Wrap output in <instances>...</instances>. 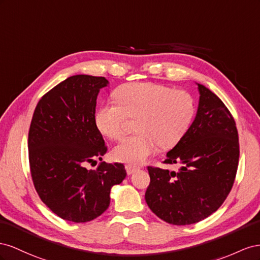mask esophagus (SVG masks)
Returning a JSON list of instances; mask_svg holds the SVG:
<instances>
[{"label":"esophagus","instance_id":"obj_1","mask_svg":"<svg viewBox=\"0 0 260 260\" xmlns=\"http://www.w3.org/2000/svg\"><path fill=\"white\" fill-rule=\"evenodd\" d=\"M125 169H126V172H127L128 175L133 174V173H134L135 171H137V170H138L137 167H134V166H132V165H126Z\"/></svg>","mask_w":260,"mask_h":260}]
</instances>
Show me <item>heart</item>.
Listing matches in <instances>:
<instances>
[{"instance_id":"b5f03b06","label":"heart","mask_w":260,"mask_h":260,"mask_svg":"<svg viewBox=\"0 0 260 260\" xmlns=\"http://www.w3.org/2000/svg\"><path fill=\"white\" fill-rule=\"evenodd\" d=\"M116 101H108L95 113L101 134L118 139L128 117L136 120V135L123 139L113 150L117 161L140 165L157 149L176 145L187 132L195 115V102L182 90L152 83H132L120 87Z\"/></svg>"}]
</instances>
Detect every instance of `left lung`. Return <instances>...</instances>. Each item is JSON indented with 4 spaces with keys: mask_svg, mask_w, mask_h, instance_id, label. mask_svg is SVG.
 I'll use <instances>...</instances> for the list:
<instances>
[{
    "mask_svg": "<svg viewBox=\"0 0 260 260\" xmlns=\"http://www.w3.org/2000/svg\"><path fill=\"white\" fill-rule=\"evenodd\" d=\"M197 85L195 120L165 160L167 165L180 163L179 171L148 167L146 203L155 216L174 225L196 223L217 211L232 189L239 166L232 114L211 90Z\"/></svg>",
    "mask_w": 260,
    "mask_h": 260,
    "instance_id": "left-lung-1",
    "label": "left lung"
}]
</instances>
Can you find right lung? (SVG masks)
I'll use <instances>...</instances> for the list:
<instances>
[{
  "label": "right lung",
  "mask_w": 260,
  "mask_h": 260,
  "mask_svg": "<svg viewBox=\"0 0 260 260\" xmlns=\"http://www.w3.org/2000/svg\"><path fill=\"white\" fill-rule=\"evenodd\" d=\"M105 77L75 75L52 88L39 100L28 134L31 179L42 202L60 218L91 221L110 205L112 186L122 183V163L101 162L108 150L94 114Z\"/></svg>",
  "instance_id": "obj_1"
}]
</instances>
